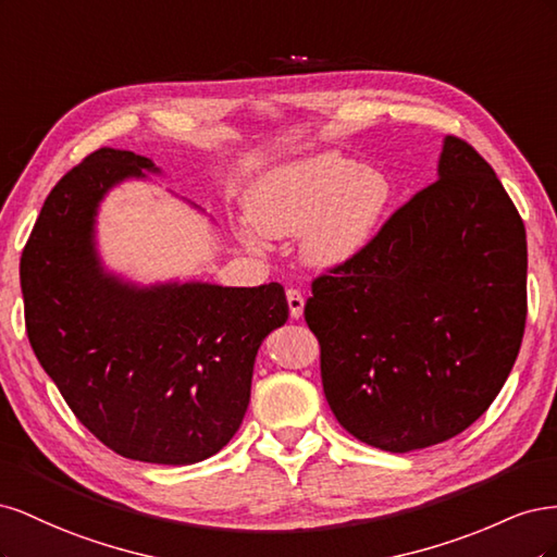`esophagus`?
<instances>
[{"label":"esophagus","mask_w":557,"mask_h":557,"mask_svg":"<svg viewBox=\"0 0 557 557\" xmlns=\"http://www.w3.org/2000/svg\"><path fill=\"white\" fill-rule=\"evenodd\" d=\"M285 297H288V307H290V315L295 318V320H299L301 315H305V297H301V293L299 290H288L285 293Z\"/></svg>","instance_id":"1"}]
</instances>
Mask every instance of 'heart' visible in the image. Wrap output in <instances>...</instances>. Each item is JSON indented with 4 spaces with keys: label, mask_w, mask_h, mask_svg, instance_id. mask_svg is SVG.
<instances>
[{
    "label": "heart",
    "mask_w": 557,
    "mask_h": 557,
    "mask_svg": "<svg viewBox=\"0 0 557 557\" xmlns=\"http://www.w3.org/2000/svg\"><path fill=\"white\" fill-rule=\"evenodd\" d=\"M391 172L344 153H313L269 166L246 190L239 242L264 250L267 237L299 232V258L320 272L346 267L374 246L395 201Z\"/></svg>",
    "instance_id": "b5f03b06"
}]
</instances>
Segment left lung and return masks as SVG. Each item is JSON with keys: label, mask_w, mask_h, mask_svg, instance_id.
I'll return each mask as SVG.
<instances>
[{"label": "left lung", "mask_w": 557, "mask_h": 557, "mask_svg": "<svg viewBox=\"0 0 557 557\" xmlns=\"http://www.w3.org/2000/svg\"><path fill=\"white\" fill-rule=\"evenodd\" d=\"M525 225L493 166L444 137L436 181L362 258L313 281L305 318L336 420L391 453L442 444L491 407L528 315Z\"/></svg>", "instance_id": "1"}]
</instances>
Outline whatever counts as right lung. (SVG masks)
<instances>
[{"label": "right lung", "instance_id": "obj_1", "mask_svg": "<svg viewBox=\"0 0 557 557\" xmlns=\"http://www.w3.org/2000/svg\"><path fill=\"white\" fill-rule=\"evenodd\" d=\"M148 174H162L150 158L99 148L58 181L21 258L25 323L44 372L99 442L129 460L193 465L239 430L258 350L288 301L281 283L144 285L111 272L99 207Z\"/></svg>", "mask_w": 557, "mask_h": 557}]
</instances>
